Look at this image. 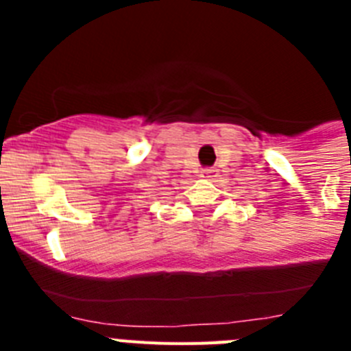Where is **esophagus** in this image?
<instances>
[{
  "instance_id": "1",
  "label": "esophagus",
  "mask_w": 351,
  "mask_h": 351,
  "mask_svg": "<svg viewBox=\"0 0 351 351\" xmlns=\"http://www.w3.org/2000/svg\"><path fill=\"white\" fill-rule=\"evenodd\" d=\"M218 176V170L214 169V167H209V169H204L202 170V178L206 179H214Z\"/></svg>"
}]
</instances>
